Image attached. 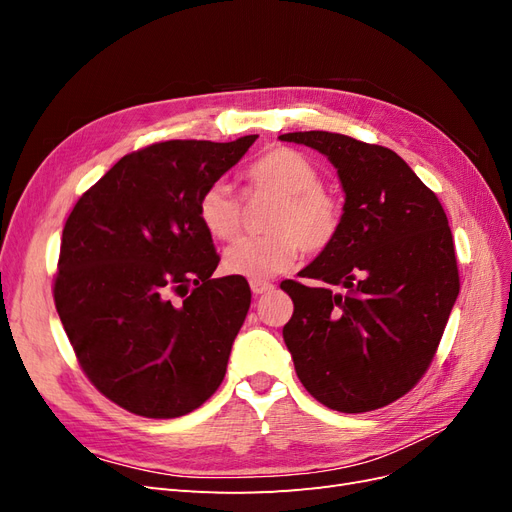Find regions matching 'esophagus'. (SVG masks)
<instances>
[{"label": "esophagus", "instance_id": "obj_1", "mask_svg": "<svg viewBox=\"0 0 512 512\" xmlns=\"http://www.w3.org/2000/svg\"><path fill=\"white\" fill-rule=\"evenodd\" d=\"M250 288H252L254 294H265V292H271L275 286L271 282H267V280H252Z\"/></svg>", "mask_w": 512, "mask_h": 512}]
</instances>
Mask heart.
<instances>
[{
  "label": "heart",
  "mask_w": 512,
  "mask_h": 512,
  "mask_svg": "<svg viewBox=\"0 0 512 512\" xmlns=\"http://www.w3.org/2000/svg\"><path fill=\"white\" fill-rule=\"evenodd\" d=\"M247 194H273L277 205L267 235L245 237L224 252V269L247 280H267L288 271L301 247L318 254L337 239L344 222L339 198L322 188L316 164L290 147H273L245 170ZM198 222L218 241H232L241 230V200L226 181H213L198 196Z\"/></svg>",
  "instance_id": "b5f03b06"
}]
</instances>
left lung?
Returning a JSON list of instances; mask_svg holds the SVG:
<instances>
[{
	"label": "left lung",
	"mask_w": 512,
	"mask_h": 512,
	"mask_svg": "<svg viewBox=\"0 0 512 512\" xmlns=\"http://www.w3.org/2000/svg\"><path fill=\"white\" fill-rule=\"evenodd\" d=\"M337 168V239L286 280L284 342L307 393L356 414L393 404L423 378L459 294L455 243L438 196L395 151L335 132H290ZM339 287L335 293L332 288Z\"/></svg>",
	"instance_id": "left-lung-1"
}]
</instances>
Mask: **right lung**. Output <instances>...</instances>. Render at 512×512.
Returning <instances> with one entry per match:
<instances>
[{
  "mask_svg": "<svg viewBox=\"0 0 512 512\" xmlns=\"http://www.w3.org/2000/svg\"><path fill=\"white\" fill-rule=\"evenodd\" d=\"M256 138L132 151L68 215L55 307L85 376L123 410L177 418L224 380L252 292L245 277H211L220 256L196 205Z\"/></svg>",
  "mask_w": 512,
  "mask_h": 512,
  "instance_id": "right-lung-1",
  "label": "right lung"
}]
</instances>
